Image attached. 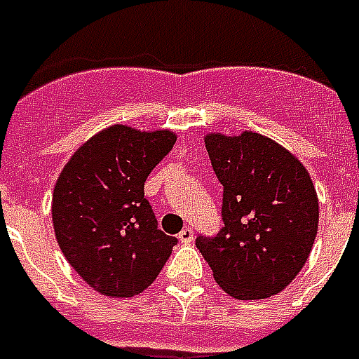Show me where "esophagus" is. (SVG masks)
Segmentation results:
<instances>
[{
    "mask_svg": "<svg viewBox=\"0 0 359 359\" xmlns=\"http://www.w3.org/2000/svg\"><path fill=\"white\" fill-rule=\"evenodd\" d=\"M179 240L182 241V243H192L194 241V230L190 226H184L182 230H180L179 233Z\"/></svg>",
    "mask_w": 359,
    "mask_h": 359,
    "instance_id": "esophagus-1",
    "label": "esophagus"
}]
</instances>
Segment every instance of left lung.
Instances as JSON below:
<instances>
[{"mask_svg":"<svg viewBox=\"0 0 359 359\" xmlns=\"http://www.w3.org/2000/svg\"><path fill=\"white\" fill-rule=\"evenodd\" d=\"M203 140L224 188V226L196 245L233 299L280 293L302 270L318 233L320 205L306 167L261 133H209Z\"/></svg>","mask_w":359,"mask_h":359,"instance_id":"1","label":"left lung"}]
</instances>
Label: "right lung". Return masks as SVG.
I'll list each match as a JSON object with an SVG mask.
<instances>
[{
	"instance_id": "obj_1",
	"label": "right lung",
	"mask_w": 359,
	"mask_h": 359,
	"mask_svg": "<svg viewBox=\"0 0 359 359\" xmlns=\"http://www.w3.org/2000/svg\"><path fill=\"white\" fill-rule=\"evenodd\" d=\"M175 142L169 129L116 123L79 146L58 175L51 205L58 247L97 293H142L171 257L177 238L158 228L144 182Z\"/></svg>"
}]
</instances>
